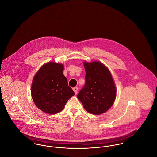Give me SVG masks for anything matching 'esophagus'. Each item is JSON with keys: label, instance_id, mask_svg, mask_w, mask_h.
Masks as SVG:
<instances>
[{"label": "esophagus", "instance_id": "obj_1", "mask_svg": "<svg viewBox=\"0 0 157 157\" xmlns=\"http://www.w3.org/2000/svg\"><path fill=\"white\" fill-rule=\"evenodd\" d=\"M73 90H74V91L75 94H77V93H78V87H74V88H73Z\"/></svg>", "mask_w": 157, "mask_h": 157}]
</instances>
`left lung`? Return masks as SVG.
Wrapping results in <instances>:
<instances>
[{
  "label": "left lung",
  "mask_w": 157,
  "mask_h": 157,
  "mask_svg": "<svg viewBox=\"0 0 157 157\" xmlns=\"http://www.w3.org/2000/svg\"><path fill=\"white\" fill-rule=\"evenodd\" d=\"M85 83L77 95L84 108L92 114L106 112L113 104L116 88L108 69L100 62L83 63Z\"/></svg>",
  "instance_id": "8db88e82"
}]
</instances>
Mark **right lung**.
<instances>
[{"label":"right lung","instance_id":"1","mask_svg":"<svg viewBox=\"0 0 157 157\" xmlns=\"http://www.w3.org/2000/svg\"><path fill=\"white\" fill-rule=\"evenodd\" d=\"M63 65L49 62L42 66L33 78L31 94L33 102L43 112L55 114L61 111L75 95L63 74Z\"/></svg>","mask_w":157,"mask_h":157}]
</instances>
